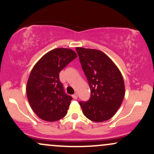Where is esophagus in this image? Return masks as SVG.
<instances>
[{"label": "esophagus", "instance_id": "34e87169", "mask_svg": "<svg viewBox=\"0 0 154 154\" xmlns=\"http://www.w3.org/2000/svg\"><path fill=\"white\" fill-rule=\"evenodd\" d=\"M72 97H73L74 99H77V93H75V94H74L73 95H72Z\"/></svg>", "mask_w": 154, "mask_h": 154}]
</instances>
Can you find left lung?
<instances>
[{"mask_svg": "<svg viewBox=\"0 0 154 154\" xmlns=\"http://www.w3.org/2000/svg\"><path fill=\"white\" fill-rule=\"evenodd\" d=\"M83 72L91 90L88 101L79 103L84 115L96 122L111 119L125 97V83L121 72L102 51L76 48Z\"/></svg>", "mask_w": 154, "mask_h": 154, "instance_id": "8db88e82", "label": "left lung"}]
</instances>
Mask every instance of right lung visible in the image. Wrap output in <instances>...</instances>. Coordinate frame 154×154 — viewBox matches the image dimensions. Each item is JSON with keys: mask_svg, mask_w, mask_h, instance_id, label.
I'll use <instances>...</instances> for the list:
<instances>
[{"mask_svg": "<svg viewBox=\"0 0 154 154\" xmlns=\"http://www.w3.org/2000/svg\"><path fill=\"white\" fill-rule=\"evenodd\" d=\"M76 58L71 49L56 48L44 55L32 69L26 95L32 109L41 119L58 121L67 114L72 98L63 91L59 73Z\"/></svg>", "mask_w": 154, "mask_h": 154, "instance_id": "obj_1", "label": "right lung"}]
</instances>
